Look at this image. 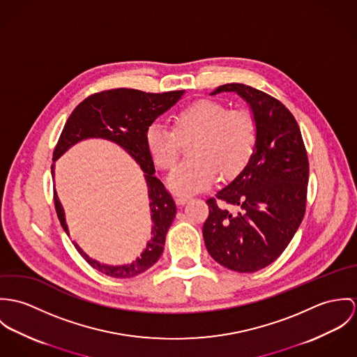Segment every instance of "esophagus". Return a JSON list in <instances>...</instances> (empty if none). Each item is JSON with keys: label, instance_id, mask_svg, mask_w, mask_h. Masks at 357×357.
Instances as JSON below:
<instances>
[{"label": "esophagus", "instance_id": "obj_1", "mask_svg": "<svg viewBox=\"0 0 357 357\" xmlns=\"http://www.w3.org/2000/svg\"><path fill=\"white\" fill-rule=\"evenodd\" d=\"M189 197H185V196H178V197H175V201H176V204L178 205H185L186 202H189Z\"/></svg>", "mask_w": 357, "mask_h": 357}]
</instances>
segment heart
Returning <instances> with one entry per match:
<instances>
[{
  "label": "heart",
  "instance_id": "heart-1",
  "mask_svg": "<svg viewBox=\"0 0 357 357\" xmlns=\"http://www.w3.org/2000/svg\"><path fill=\"white\" fill-rule=\"evenodd\" d=\"M193 138L192 158L168 178L169 189L192 196L208 189L216 179L231 176L250 159L257 142V126L245 108L229 109L220 101L201 98L172 116V128L153 121L145 131V146L156 167L172 169L179 158V141Z\"/></svg>",
  "mask_w": 357,
  "mask_h": 357
}]
</instances>
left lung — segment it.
Returning <instances> with one entry per match:
<instances>
[{
    "label": "left lung",
    "instance_id": "left-lung-1",
    "mask_svg": "<svg viewBox=\"0 0 357 357\" xmlns=\"http://www.w3.org/2000/svg\"><path fill=\"white\" fill-rule=\"evenodd\" d=\"M223 91H236L250 105L257 142L237 178L206 199L202 236L215 261L255 273L277 260L301 225L310 162L300 127L279 100L242 83L219 86L211 94ZM226 204L238 212L230 213Z\"/></svg>",
    "mask_w": 357,
    "mask_h": 357
}]
</instances>
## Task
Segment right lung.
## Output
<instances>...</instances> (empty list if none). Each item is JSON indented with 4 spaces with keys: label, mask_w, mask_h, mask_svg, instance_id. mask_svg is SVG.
Here are the masks:
<instances>
[{
    "label": "right lung",
    "mask_w": 357,
    "mask_h": 357,
    "mask_svg": "<svg viewBox=\"0 0 357 357\" xmlns=\"http://www.w3.org/2000/svg\"><path fill=\"white\" fill-rule=\"evenodd\" d=\"M185 90L167 93H145L135 89H112L94 93L84 98L67 120L53 152V161L66 153L73 145L86 138H104L121 146L145 172L151 199L152 238L145 250L130 264L109 266L93 260L74 242L80 256L97 271L112 278H132L149 270L159 260L165 236L176 213V205L161 181L155 176V165L145 146L146 127L168 111L183 96ZM54 178V162L52 164ZM54 208L61 227L68 234L64 209L53 193Z\"/></svg>",
    "instance_id": "right-lung-1"
}]
</instances>
